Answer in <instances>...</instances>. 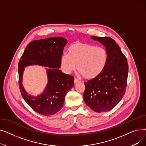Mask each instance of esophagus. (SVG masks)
Here are the masks:
<instances>
[{
    "mask_svg": "<svg viewBox=\"0 0 146 146\" xmlns=\"http://www.w3.org/2000/svg\"><path fill=\"white\" fill-rule=\"evenodd\" d=\"M79 83V80L78 79L75 78L74 80V85H77V84Z\"/></svg>",
    "mask_w": 146,
    "mask_h": 146,
    "instance_id": "esophagus-1",
    "label": "esophagus"
}]
</instances>
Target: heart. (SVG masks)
Segmentation results:
<instances>
[{
    "instance_id": "heart-1",
    "label": "heart",
    "mask_w": 146,
    "mask_h": 146,
    "mask_svg": "<svg viewBox=\"0 0 146 146\" xmlns=\"http://www.w3.org/2000/svg\"><path fill=\"white\" fill-rule=\"evenodd\" d=\"M68 55L61 58V65L63 71L71 73L77 70L87 80L94 79L104 71L108 61V52L102 47L85 42H75L69 46Z\"/></svg>"
}]
</instances>
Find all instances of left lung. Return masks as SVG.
I'll list each match as a JSON object with an SVG mask.
<instances>
[{
  "label": "left lung",
  "mask_w": 146,
  "mask_h": 146,
  "mask_svg": "<svg viewBox=\"0 0 146 146\" xmlns=\"http://www.w3.org/2000/svg\"><path fill=\"white\" fill-rule=\"evenodd\" d=\"M101 42L108 52V61L98 78L85 82L83 99L85 104L96 112L113 109L125 93L128 64L118 44L110 37L91 36Z\"/></svg>",
  "instance_id": "obj_1"
}]
</instances>
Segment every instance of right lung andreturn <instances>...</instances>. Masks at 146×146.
<instances>
[{
	"label": "right lung",
	"mask_w": 146,
	"mask_h": 146,
	"mask_svg": "<svg viewBox=\"0 0 146 146\" xmlns=\"http://www.w3.org/2000/svg\"><path fill=\"white\" fill-rule=\"evenodd\" d=\"M67 43L66 38L60 36L33 41L27 45L19 60V86L22 96L34 111L43 115H52L62 108L66 94L74 85L73 76L59 70ZM31 65L48 67L46 68L48 85L41 94L35 97L29 95L21 83L25 68Z\"/></svg>",
	"instance_id": "right-lung-1"
}]
</instances>
